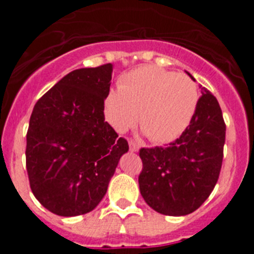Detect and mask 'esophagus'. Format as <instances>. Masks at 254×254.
<instances>
[{
	"label": "esophagus",
	"mask_w": 254,
	"mask_h": 254,
	"mask_svg": "<svg viewBox=\"0 0 254 254\" xmlns=\"http://www.w3.org/2000/svg\"><path fill=\"white\" fill-rule=\"evenodd\" d=\"M128 143H129V150H131L132 152H137V151H138V149H140V146H138L137 143L134 142V141L129 140Z\"/></svg>",
	"instance_id": "34e87169"
}]
</instances>
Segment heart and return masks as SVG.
Returning a JSON list of instances; mask_svg holds the SVG:
<instances>
[{"mask_svg": "<svg viewBox=\"0 0 254 254\" xmlns=\"http://www.w3.org/2000/svg\"><path fill=\"white\" fill-rule=\"evenodd\" d=\"M198 103L196 82L185 73L158 67L134 69L111 90L104 100L105 118L117 132H126L137 121L156 143L176 140L187 128Z\"/></svg>", "mask_w": 254, "mask_h": 254, "instance_id": "obj_1", "label": "heart"}]
</instances>
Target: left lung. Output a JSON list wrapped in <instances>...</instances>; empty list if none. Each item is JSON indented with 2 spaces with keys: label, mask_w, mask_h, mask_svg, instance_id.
Instances as JSON below:
<instances>
[{
  "label": "left lung",
  "mask_w": 254,
  "mask_h": 254,
  "mask_svg": "<svg viewBox=\"0 0 254 254\" xmlns=\"http://www.w3.org/2000/svg\"><path fill=\"white\" fill-rule=\"evenodd\" d=\"M201 93L196 112L181 137L169 146L140 150L141 196L159 214L185 216L193 212L219 179L226 127L216 98L205 87Z\"/></svg>",
  "instance_id": "obj_1"
}]
</instances>
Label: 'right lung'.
Returning a JSON list of instances; mask_svg holds the SVG:
<instances>
[{
    "label": "right lung",
    "mask_w": 254,
    "mask_h": 254,
    "mask_svg": "<svg viewBox=\"0 0 254 254\" xmlns=\"http://www.w3.org/2000/svg\"><path fill=\"white\" fill-rule=\"evenodd\" d=\"M113 66L67 73L37 102L26 134V170L35 198L60 216L93 211L128 142L105 122Z\"/></svg>",
    "instance_id": "1"
}]
</instances>
